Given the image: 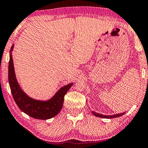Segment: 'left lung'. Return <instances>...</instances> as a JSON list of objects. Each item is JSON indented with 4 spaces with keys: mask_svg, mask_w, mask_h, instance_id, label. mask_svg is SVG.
Listing matches in <instances>:
<instances>
[{
    "mask_svg": "<svg viewBox=\"0 0 148 148\" xmlns=\"http://www.w3.org/2000/svg\"><path fill=\"white\" fill-rule=\"evenodd\" d=\"M92 114L95 115L96 116H98V117H100V118H104V119H113V118H116V117H119V116H122L125 114V112L123 113H120V114H114V115H108V116H107V115H104V114H99V113H97L96 112H94L93 111L92 112Z\"/></svg>",
    "mask_w": 148,
    "mask_h": 148,
    "instance_id": "left-lung-1",
    "label": "left lung"
}]
</instances>
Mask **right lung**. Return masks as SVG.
Listing matches in <instances>:
<instances>
[{
  "mask_svg": "<svg viewBox=\"0 0 148 148\" xmlns=\"http://www.w3.org/2000/svg\"><path fill=\"white\" fill-rule=\"evenodd\" d=\"M13 46L14 45L11 46L10 50L9 83L15 103L23 112L32 118L46 120L55 116L61 110L63 105L64 95L73 84L71 83L62 87L51 99L47 101H40L31 98L21 90L16 79L11 54Z\"/></svg>",
  "mask_w": 148,
  "mask_h": 148,
  "instance_id": "1",
  "label": "right lung"
}]
</instances>
